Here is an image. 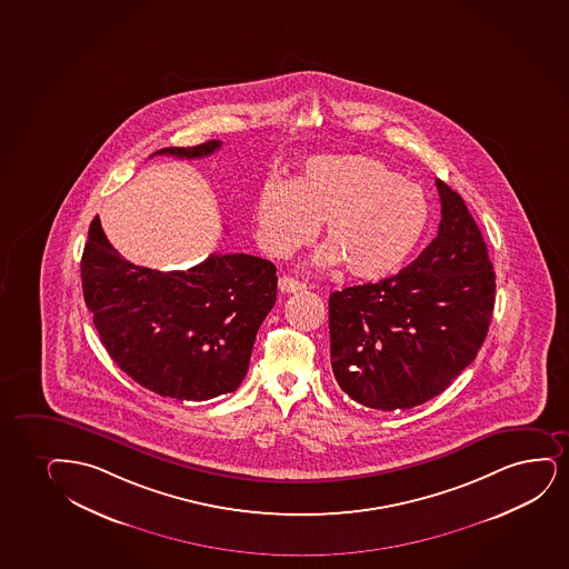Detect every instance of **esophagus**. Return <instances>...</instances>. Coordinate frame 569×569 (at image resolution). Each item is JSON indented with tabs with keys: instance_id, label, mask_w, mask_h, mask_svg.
Returning a JSON list of instances; mask_svg holds the SVG:
<instances>
[{
	"instance_id": "obj_1",
	"label": "esophagus",
	"mask_w": 569,
	"mask_h": 569,
	"mask_svg": "<svg viewBox=\"0 0 569 569\" xmlns=\"http://www.w3.org/2000/svg\"><path fill=\"white\" fill-rule=\"evenodd\" d=\"M278 288H280L281 293H297V291L307 289V286L302 281L295 280L291 276H281L278 280Z\"/></svg>"
}]
</instances>
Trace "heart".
I'll return each mask as SVG.
<instances>
[{
	"label": "heart",
	"mask_w": 569,
	"mask_h": 569,
	"mask_svg": "<svg viewBox=\"0 0 569 569\" xmlns=\"http://www.w3.org/2000/svg\"><path fill=\"white\" fill-rule=\"evenodd\" d=\"M322 220L328 243L316 260L345 262L355 278L376 280L420 243L429 224L428 196L373 157L328 154L310 159L293 183L270 178L254 203L260 243L276 257L309 243Z\"/></svg>",
	"instance_id": "heart-1"
}]
</instances>
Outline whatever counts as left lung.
I'll return each instance as SVG.
<instances>
[{"instance_id": "left-lung-1", "label": "left lung", "mask_w": 569, "mask_h": 569, "mask_svg": "<svg viewBox=\"0 0 569 569\" xmlns=\"http://www.w3.org/2000/svg\"><path fill=\"white\" fill-rule=\"evenodd\" d=\"M437 238L378 283L330 295L331 368L360 405L407 410L442 393L483 345L495 309V272L460 193L436 180Z\"/></svg>"}]
</instances>
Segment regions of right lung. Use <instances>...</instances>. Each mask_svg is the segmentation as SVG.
<instances>
[{"label":"right lung","mask_w":569,"mask_h":569,"mask_svg":"<svg viewBox=\"0 0 569 569\" xmlns=\"http://www.w3.org/2000/svg\"><path fill=\"white\" fill-rule=\"evenodd\" d=\"M220 140L153 154L201 159ZM93 326L122 372L161 397L209 400L246 378L254 337L276 302V267L253 254H211L188 270L136 267L93 218L82 253Z\"/></svg>","instance_id":"add662e5"}]
</instances>
